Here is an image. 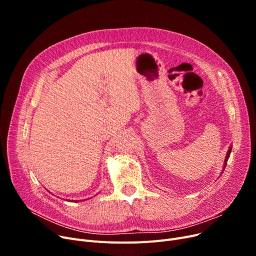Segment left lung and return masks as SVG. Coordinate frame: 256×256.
I'll return each mask as SVG.
<instances>
[{
    "mask_svg": "<svg viewBox=\"0 0 256 256\" xmlns=\"http://www.w3.org/2000/svg\"><path fill=\"white\" fill-rule=\"evenodd\" d=\"M232 146L230 145V148H228V150H227V154H226V156H225V160H224V165H223V169H222L223 171H224V169H225V167H226L228 158H230V152H232ZM221 173H222V172H221Z\"/></svg>",
    "mask_w": 256,
    "mask_h": 256,
    "instance_id": "obj_1",
    "label": "left lung"
}]
</instances>
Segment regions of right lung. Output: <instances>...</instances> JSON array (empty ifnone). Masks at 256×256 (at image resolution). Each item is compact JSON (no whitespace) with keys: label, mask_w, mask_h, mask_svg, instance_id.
Instances as JSON below:
<instances>
[{"label":"right lung","mask_w":256,"mask_h":256,"mask_svg":"<svg viewBox=\"0 0 256 256\" xmlns=\"http://www.w3.org/2000/svg\"><path fill=\"white\" fill-rule=\"evenodd\" d=\"M74 201H76V200H74Z\"/></svg>","instance_id":"obj_1"}]
</instances>
